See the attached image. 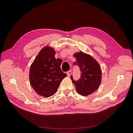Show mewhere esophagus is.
Segmentation results:
<instances>
[{"label": "esophagus", "instance_id": "1", "mask_svg": "<svg viewBox=\"0 0 133 133\" xmlns=\"http://www.w3.org/2000/svg\"><path fill=\"white\" fill-rule=\"evenodd\" d=\"M66 74H67V76H70V75L71 74V70H69L66 72Z\"/></svg>", "mask_w": 133, "mask_h": 133}]
</instances>
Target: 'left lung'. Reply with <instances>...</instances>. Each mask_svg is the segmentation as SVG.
I'll use <instances>...</instances> for the list:
<instances>
[{
	"instance_id": "1",
	"label": "left lung",
	"mask_w": 133,
	"mask_h": 133,
	"mask_svg": "<svg viewBox=\"0 0 133 133\" xmlns=\"http://www.w3.org/2000/svg\"><path fill=\"white\" fill-rule=\"evenodd\" d=\"M76 61L74 65H78L81 70V77L78 81L71 79L75 84L76 90L83 96L89 95L99 88L102 82V70L98 62L89 54L83 51L75 53Z\"/></svg>"
}]
</instances>
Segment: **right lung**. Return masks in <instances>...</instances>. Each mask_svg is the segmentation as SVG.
<instances>
[{"instance_id": "obj_1", "label": "right lung", "mask_w": 133, "mask_h": 133, "mask_svg": "<svg viewBox=\"0 0 133 133\" xmlns=\"http://www.w3.org/2000/svg\"><path fill=\"white\" fill-rule=\"evenodd\" d=\"M55 53L54 48L44 47L30 68L31 86L38 95L45 98L55 94L60 82L67 76L62 71V63L59 59H55Z\"/></svg>"}]
</instances>
